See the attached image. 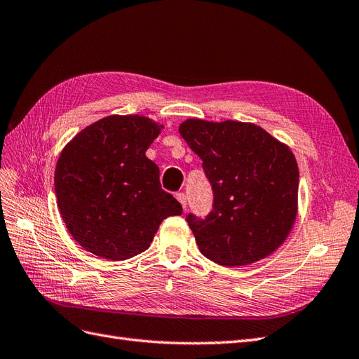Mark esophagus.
<instances>
[{
  "label": "esophagus",
  "instance_id": "esophagus-1",
  "mask_svg": "<svg viewBox=\"0 0 359 359\" xmlns=\"http://www.w3.org/2000/svg\"><path fill=\"white\" fill-rule=\"evenodd\" d=\"M176 198H177V201L182 204V208L187 209V196H185V194H183V192L176 194Z\"/></svg>",
  "mask_w": 359,
  "mask_h": 359
}]
</instances>
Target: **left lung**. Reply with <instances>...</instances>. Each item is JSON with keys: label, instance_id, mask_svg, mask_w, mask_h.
I'll return each mask as SVG.
<instances>
[{"label": "left lung", "instance_id": "8db88e82", "mask_svg": "<svg viewBox=\"0 0 359 359\" xmlns=\"http://www.w3.org/2000/svg\"><path fill=\"white\" fill-rule=\"evenodd\" d=\"M182 138L203 161L213 209L187 221L204 257L227 268L278 250L298 213V162L289 146L254 123L188 118Z\"/></svg>", "mask_w": 359, "mask_h": 359}]
</instances>
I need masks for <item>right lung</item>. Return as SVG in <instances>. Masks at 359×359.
Segmentation results:
<instances>
[{
  "label": "right lung",
  "mask_w": 359,
  "mask_h": 359,
  "mask_svg": "<svg viewBox=\"0 0 359 359\" xmlns=\"http://www.w3.org/2000/svg\"><path fill=\"white\" fill-rule=\"evenodd\" d=\"M163 126L144 116H108L61 150L55 194L61 218L81 247L118 262L146 251L161 222L182 215L146 156Z\"/></svg>",
  "instance_id": "obj_1"
}]
</instances>
